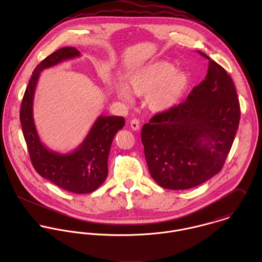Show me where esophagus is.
Masks as SVG:
<instances>
[{
  "label": "esophagus",
  "mask_w": 262,
  "mask_h": 262,
  "mask_svg": "<svg viewBox=\"0 0 262 262\" xmlns=\"http://www.w3.org/2000/svg\"><path fill=\"white\" fill-rule=\"evenodd\" d=\"M130 125H131V128L135 131L140 129V121L138 119H132L130 121Z\"/></svg>",
  "instance_id": "34e87169"
}]
</instances>
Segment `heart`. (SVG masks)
I'll use <instances>...</instances> for the list:
<instances>
[{
	"label": "heart",
	"instance_id": "1",
	"mask_svg": "<svg viewBox=\"0 0 262 262\" xmlns=\"http://www.w3.org/2000/svg\"><path fill=\"white\" fill-rule=\"evenodd\" d=\"M188 83L187 73L176 70L172 63L152 61L129 74L128 86L119 84L117 94L125 102L132 101L131 92L136 96H146V104L151 111L165 112L179 103Z\"/></svg>",
	"mask_w": 262,
	"mask_h": 262
}]
</instances>
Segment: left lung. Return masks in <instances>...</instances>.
Masks as SVG:
<instances>
[{
    "label": "left lung",
    "mask_w": 262,
    "mask_h": 262,
    "mask_svg": "<svg viewBox=\"0 0 262 262\" xmlns=\"http://www.w3.org/2000/svg\"><path fill=\"white\" fill-rule=\"evenodd\" d=\"M209 59L206 78L187 100L144 124L141 140L152 179L168 189L196 187L223 167L240 121L231 76Z\"/></svg>",
    "instance_id": "1"
}]
</instances>
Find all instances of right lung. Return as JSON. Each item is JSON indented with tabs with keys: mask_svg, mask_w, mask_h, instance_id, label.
Returning a JSON list of instances; mask_svg holds the SVG:
<instances>
[{
	"mask_svg": "<svg viewBox=\"0 0 262 262\" xmlns=\"http://www.w3.org/2000/svg\"><path fill=\"white\" fill-rule=\"evenodd\" d=\"M79 55L80 52L75 47H62L38 64L22 100L20 121L31 162L38 173L68 191L89 193L100 187L108 176V157L113 139L124 127V118L100 116L81 144L67 154L47 149L42 144L33 120V99L40 73Z\"/></svg>",
	"mask_w": 262,
	"mask_h": 262,
	"instance_id": "1",
	"label": "right lung"
}]
</instances>
